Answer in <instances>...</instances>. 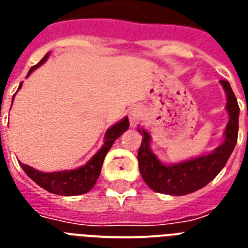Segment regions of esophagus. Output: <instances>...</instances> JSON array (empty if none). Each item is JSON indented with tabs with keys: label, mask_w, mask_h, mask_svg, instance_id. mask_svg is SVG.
<instances>
[{
	"label": "esophagus",
	"mask_w": 248,
	"mask_h": 248,
	"mask_svg": "<svg viewBox=\"0 0 248 248\" xmlns=\"http://www.w3.org/2000/svg\"><path fill=\"white\" fill-rule=\"evenodd\" d=\"M140 116H141V109L138 107V108H134L131 110V116H130V121H131L132 126H135L138 124V121H139Z\"/></svg>",
	"instance_id": "34e87169"
}]
</instances>
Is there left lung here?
<instances>
[{
  "mask_svg": "<svg viewBox=\"0 0 248 248\" xmlns=\"http://www.w3.org/2000/svg\"><path fill=\"white\" fill-rule=\"evenodd\" d=\"M220 82L227 93L229 122L225 128L224 143L211 155L177 165L165 166L152 153L149 134L143 128H139V132L143 135V141L138 152L139 170L144 181L155 192L171 196H184L196 192L207 185L223 170L231 157L238 139L239 107L229 82L225 79H221Z\"/></svg>",
  "mask_w": 248,
  "mask_h": 248,
  "instance_id": "left-lung-1",
  "label": "left lung"
}]
</instances>
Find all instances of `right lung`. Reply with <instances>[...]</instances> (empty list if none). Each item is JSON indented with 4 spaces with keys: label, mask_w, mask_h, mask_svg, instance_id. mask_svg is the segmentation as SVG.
Instances as JSON below:
<instances>
[{
    "label": "right lung",
    "mask_w": 248,
    "mask_h": 248,
    "mask_svg": "<svg viewBox=\"0 0 248 248\" xmlns=\"http://www.w3.org/2000/svg\"><path fill=\"white\" fill-rule=\"evenodd\" d=\"M48 54L41 59V62L36 65H33L28 72V76L32 73L36 68H38L41 64H44L47 59ZM21 87V83L19 85V89ZM14 100V97H13ZM130 126L128 118L116 124L114 126L109 128L104 138V145L100 151L97 152L96 155H93V158L90 159L89 162L85 166L79 167V169L71 170V171H60V172H41L37 171L33 167H29L28 165L20 162L21 169L24 170L25 173L32 179L34 183L40 185L41 188L46 189L47 192L54 193V194H59V196H78L87 193L90 189L96 183L97 177L100 175L101 166L104 162V158L113 143L118 139L122 134Z\"/></svg>",
    "instance_id": "right-lung-1"
}]
</instances>
